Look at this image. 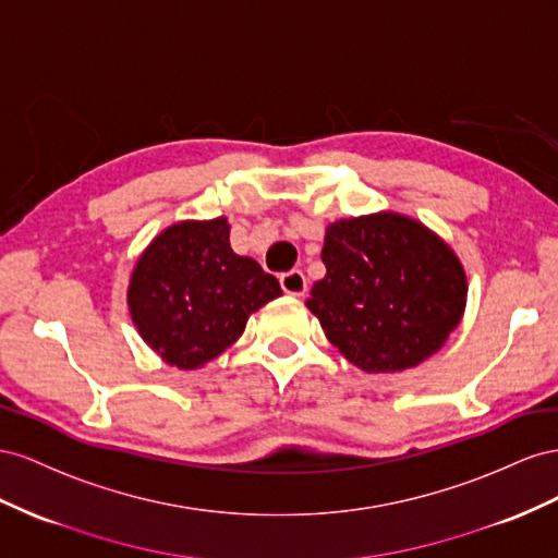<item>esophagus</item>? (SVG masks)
Returning a JSON list of instances; mask_svg holds the SVG:
<instances>
[{
	"label": "esophagus",
	"mask_w": 558,
	"mask_h": 558,
	"mask_svg": "<svg viewBox=\"0 0 558 558\" xmlns=\"http://www.w3.org/2000/svg\"><path fill=\"white\" fill-rule=\"evenodd\" d=\"M280 288H282V292H288L292 296H304L308 290V280L299 268H294V270H288V274L280 276Z\"/></svg>",
	"instance_id": "obj_1"
}]
</instances>
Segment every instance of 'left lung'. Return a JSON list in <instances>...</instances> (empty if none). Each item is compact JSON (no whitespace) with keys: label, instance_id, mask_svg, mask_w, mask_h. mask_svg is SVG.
Here are the masks:
<instances>
[{"label":"left lung","instance_id":"obj_1","mask_svg":"<svg viewBox=\"0 0 558 558\" xmlns=\"http://www.w3.org/2000/svg\"><path fill=\"white\" fill-rule=\"evenodd\" d=\"M306 301L331 345L369 374L416 367L447 343L465 313L468 278L456 252L421 221L376 213L327 227Z\"/></svg>","mask_w":558,"mask_h":558}]
</instances>
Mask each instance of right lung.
Returning <instances> with one entry per match:
<instances>
[{
  "mask_svg": "<svg viewBox=\"0 0 558 558\" xmlns=\"http://www.w3.org/2000/svg\"><path fill=\"white\" fill-rule=\"evenodd\" d=\"M229 221H178L137 259L129 308L140 337L178 369H198L241 339L280 282L229 243Z\"/></svg>",
  "mask_w": 558,
  "mask_h": 558,
  "instance_id": "add662e5",
  "label": "right lung"
}]
</instances>
